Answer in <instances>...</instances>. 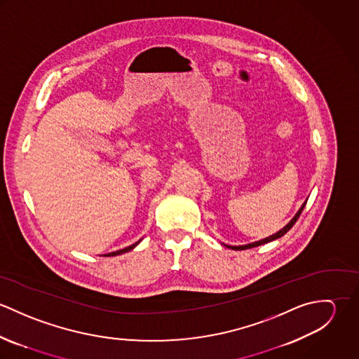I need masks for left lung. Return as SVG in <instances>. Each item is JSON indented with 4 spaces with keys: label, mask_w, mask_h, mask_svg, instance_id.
<instances>
[{
    "label": "left lung",
    "mask_w": 359,
    "mask_h": 359,
    "mask_svg": "<svg viewBox=\"0 0 359 359\" xmlns=\"http://www.w3.org/2000/svg\"><path fill=\"white\" fill-rule=\"evenodd\" d=\"M308 201V199H307ZM307 201L303 203V205L300 207V210L296 212V215L289 221V224H286L280 231H278L276 233H273V235H271V236H268V238H265V239H261V241H257V242H253V243H248V245H242V246H229V245H224V246H226L228 249H232V250H246V249H252V248H257V246H261V245H265V243H268V242H272V241H276V239H279V238H282L294 224H296V221L299 219V217H300V214L303 212V210H304V207L307 205Z\"/></svg>",
    "instance_id": "obj_1"
}]
</instances>
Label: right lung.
<instances>
[{
	"label": "right lung",
	"instance_id": "1",
	"mask_svg": "<svg viewBox=\"0 0 359 359\" xmlns=\"http://www.w3.org/2000/svg\"><path fill=\"white\" fill-rule=\"evenodd\" d=\"M142 239H140L138 242H135L134 245H131V246H128V248H124V249H121V250H117V252H113V253H109V255H103V256L106 257H113V256H118V255H123V253H127V252H131L134 248H137L138 245H140V242H141Z\"/></svg>",
	"mask_w": 359,
	"mask_h": 359
}]
</instances>
